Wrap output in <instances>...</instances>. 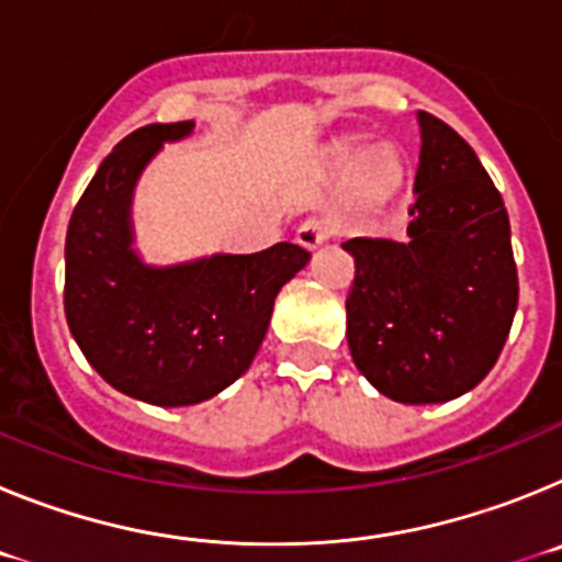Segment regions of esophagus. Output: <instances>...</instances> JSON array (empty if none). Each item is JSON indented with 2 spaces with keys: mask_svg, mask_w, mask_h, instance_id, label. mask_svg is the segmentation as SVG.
Wrapping results in <instances>:
<instances>
[{
  "mask_svg": "<svg viewBox=\"0 0 562 562\" xmlns=\"http://www.w3.org/2000/svg\"><path fill=\"white\" fill-rule=\"evenodd\" d=\"M331 233H335L331 220H326V216H310L304 225L297 227V245H304L306 250H315V247L324 245Z\"/></svg>",
  "mask_w": 562,
  "mask_h": 562,
  "instance_id": "34e87169",
  "label": "esophagus"
}]
</instances>
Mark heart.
Here are the masks:
<instances>
[{"label": "heart", "mask_w": 562, "mask_h": 562, "mask_svg": "<svg viewBox=\"0 0 562 562\" xmlns=\"http://www.w3.org/2000/svg\"><path fill=\"white\" fill-rule=\"evenodd\" d=\"M396 177H400V168L391 157H371V160L362 162L360 173H357V188H360L362 196H382L394 188Z\"/></svg>", "instance_id": "heart-1"}]
</instances>
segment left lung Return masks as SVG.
Returning <instances> with one entry per match:
<instances>
[{"instance_id": "left-lung-1", "label": "left lung", "mask_w": 562, "mask_h": 562, "mask_svg": "<svg viewBox=\"0 0 562 562\" xmlns=\"http://www.w3.org/2000/svg\"><path fill=\"white\" fill-rule=\"evenodd\" d=\"M422 151L405 241L357 236L346 297L351 360L405 405L475 389L518 310V270L498 188L459 132L419 112Z\"/></svg>"}]
</instances>
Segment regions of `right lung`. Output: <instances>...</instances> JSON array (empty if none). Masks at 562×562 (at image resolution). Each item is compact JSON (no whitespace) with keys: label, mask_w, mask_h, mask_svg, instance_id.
<instances>
[{"label":"right lung","mask_w":562,"mask_h":562,"mask_svg":"<svg viewBox=\"0 0 562 562\" xmlns=\"http://www.w3.org/2000/svg\"><path fill=\"white\" fill-rule=\"evenodd\" d=\"M193 121L151 123L112 148L67 227L64 312L89 366L121 394L148 405H196L250 369L278 290L310 250L278 241L250 256L151 267L134 252L132 193L162 143Z\"/></svg>","instance_id":"1"}]
</instances>
